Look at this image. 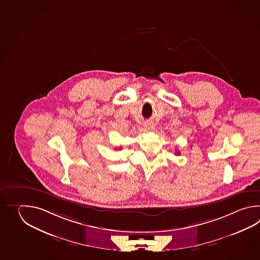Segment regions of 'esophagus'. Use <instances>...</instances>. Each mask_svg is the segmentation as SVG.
Here are the masks:
<instances>
[{
	"label": "esophagus",
	"mask_w": 260,
	"mask_h": 260,
	"mask_svg": "<svg viewBox=\"0 0 260 260\" xmlns=\"http://www.w3.org/2000/svg\"><path fill=\"white\" fill-rule=\"evenodd\" d=\"M154 122H147V123H145V128H146V130H148V131H152V130L154 129Z\"/></svg>",
	"instance_id": "34e87169"
}]
</instances>
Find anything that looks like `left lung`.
<instances>
[{"instance_id":"obj_1","label":"left lung","mask_w":260,"mask_h":260,"mask_svg":"<svg viewBox=\"0 0 260 260\" xmlns=\"http://www.w3.org/2000/svg\"><path fill=\"white\" fill-rule=\"evenodd\" d=\"M180 154V153H179V152H177V155H179Z\"/></svg>"}]
</instances>
